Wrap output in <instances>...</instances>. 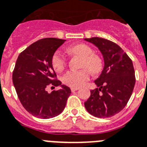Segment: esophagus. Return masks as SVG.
Instances as JSON below:
<instances>
[{
    "label": "esophagus",
    "instance_id": "obj_1",
    "mask_svg": "<svg viewBox=\"0 0 147 147\" xmlns=\"http://www.w3.org/2000/svg\"><path fill=\"white\" fill-rule=\"evenodd\" d=\"M79 89L78 88H71V92H75V91H76V90H78Z\"/></svg>",
    "mask_w": 147,
    "mask_h": 147
}]
</instances>
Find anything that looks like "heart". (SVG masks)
<instances>
[{
  "label": "heart",
  "instance_id": "1",
  "mask_svg": "<svg viewBox=\"0 0 147 147\" xmlns=\"http://www.w3.org/2000/svg\"><path fill=\"white\" fill-rule=\"evenodd\" d=\"M70 53L82 57V68L78 71H69L63 76L62 80L65 85L79 88L90 78V71L94 75L100 73L102 69V61L98 55L94 54L92 48L84 44H78L68 48ZM51 65L57 72L62 71L66 65V59L60 51H57L51 57Z\"/></svg>",
  "mask_w": 147,
  "mask_h": 147
}]
</instances>
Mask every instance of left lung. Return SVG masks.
I'll use <instances>...</instances> for the list:
<instances>
[{
  "label": "left lung",
  "instance_id": "obj_1",
  "mask_svg": "<svg viewBox=\"0 0 147 147\" xmlns=\"http://www.w3.org/2000/svg\"><path fill=\"white\" fill-rule=\"evenodd\" d=\"M96 45L104 59V68L95 81L98 88L90 90L84 107L90 115L109 118L121 112L127 105L135 84L133 63L127 53L115 43L94 37L85 38Z\"/></svg>",
  "mask_w": 147,
  "mask_h": 147
}]
</instances>
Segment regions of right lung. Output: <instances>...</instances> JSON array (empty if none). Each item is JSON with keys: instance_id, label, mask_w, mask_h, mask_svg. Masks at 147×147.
I'll return each instance as SVG.
<instances>
[{"instance_id": "1", "label": "right lung", "mask_w": 147, "mask_h": 147, "mask_svg": "<svg viewBox=\"0 0 147 147\" xmlns=\"http://www.w3.org/2000/svg\"><path fill=\"white\" fill-rule=\"evenodd\" d=\"M64 42L65 40L54 38L37 40L20 53L13 71V83L22 107L40 119L59 115L71 94L65 85L51 94L46 91L48 86L62 84L52 67L51 57Z\"/></svg>"}]
</instances>
